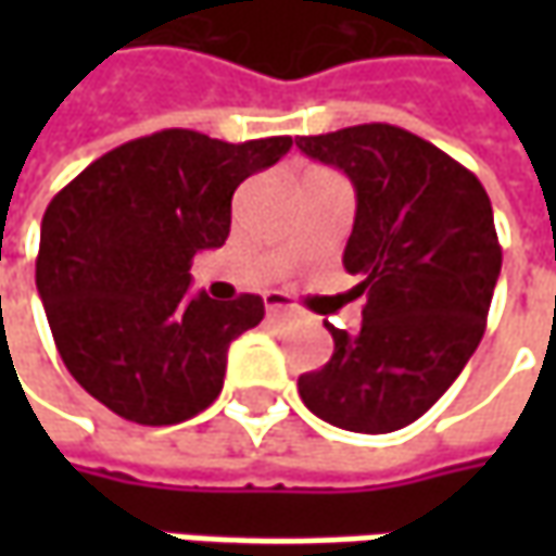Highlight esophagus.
Returning <instances> with one entry per match:
<instances>
[{
	"mask_svg": "<svg viewBox=\"0 0 556 556\" xmlns=\"http://www.w3.org/2000/svg\"><path fill=\"white\" fill-rule=\"evenodd\" d=\"M266 312L268 315H293V312H296V306L290 303V296H285V293H268Z\"/></svg>",
	"mask_w": 556,
	"mask_h": 556,
	"instance_id": "obj_1",
	"label": "esophagus"
}]
</instances>
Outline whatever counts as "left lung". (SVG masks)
<instances>
[{"label": "left lung", "instance_id": "obj_1", "mask_svg": "<svg viewBox=\"0 0 556 556\" xmlns=\"http://www.w3.org/2000/svg\"><path fill=\"white\" fill-rule=\"evenodd\" d=\"M296 148L355 188L343 266L368 296L358 333L340 328L325 368L300 374L312 415L353 433L415 424L480 346L502 271L480 179L437 144L390 123H362Z\"/></svg>", "mask_w": 556, "mask_h": 556}]
</instances>
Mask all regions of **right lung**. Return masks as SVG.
Masks as SVG:
<instances>
[{
  "label": "right lung",
  "instance_id": "add662e5",
  "mask_svg": "<svg viewBox=\"0 0 556 556\" xmlns=\"http://www.w3.org/2000/svg\"><path fill=\"white\" fill-rule=\"evenodd\" d=\"M290 144L163 129L108 151L52 198L36 290L67 371L114 415L169 427L219 395L231 340L266 306L256 293H188L191 260L225 244L235 188Z\"/></svg>",
  "mask_w": 556,
  "mask_h": 556
}]
</instances>
